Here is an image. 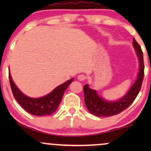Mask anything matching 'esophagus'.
<instances>
[{"instance_id": "obj_1", "label": "esophagus", "mask_w": 151, "mask_h": 151, "mask_svg": "<svg viewBox=\"0 0 151 151\" xmlns=\"http://www.w3.org/2000/svg\"><path fill=\"white\" fill-rule=\"evenodd\" d=\"M77 79H78V80H79V81H82L85 80V79H86V77L85 75H84V74H79V75L78 76Z\"/></svg>"}]
</instances>
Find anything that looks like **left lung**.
Masks as SVG:
<instances>
[{
	"instance_id": "obj_1",
	"label": "left lung",
	"mask_w": 151,
	"mask_h": 151,
	"mask_svg": "<svg viewBox=\"0 0 151 151\" xmlns=\"http://www.w3.org/2000/svg\"><path fill=\"white\" fill-rule=\"evenodd\" d=\"M133 46L138 57L139 69L136 80L123 97L117 100L110 101L101 97L96 90L89 87V84H86L84 86V103L88 111L93 115L100 117L116 115L127 109L133 103L139 93L144 75L143 56L141 47L135 38L133 39Z\"/></svg>"
}]
</instances>
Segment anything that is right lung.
Instances as JSON below:
<instances>
[{"label": "right lung", "instance_id": "right-lung-1", "mask_svg": "<svg viewBox=\"0 0 151 151\" xmlns=\"http://www.w3.org/2000/svg\"><path fill=\"white\" fill-rule=\"evenodd\" d=\"M9 80L13 96L18 104L27 112L34 116H43L51 115L58 108L65 90L74 80V78L55 88L51 92L39 98H32L23 93L15 85L9 71Z\"/></svg>", "mask_w": 151, "mask_h": 151}]
</instances>
